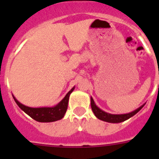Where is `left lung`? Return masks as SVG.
Wrapping results in <instances>:
<instances>
[{"label": "left lung", "instance_id": "left-lung-1", "mask_svg": "<svg viewBox=\"0 0 159 159\" xmlns=\"http://www.w3.org/2000/svg\"><path fill=\"white\" fill-rule=\"evenodd\" d=\"M145 105V103L137 108L136 110L130 112V113L127 114H121V115H113V114L107 113L105 112L104 111L101 110L100 108L95 105V102H94L92 97H91V106H92V109L93 113L95 114V116L100 120H102L104 122H107V123H122V122L126 121L127 119H130V117L134 116L135 114L141 110L143 106Z\"/></svg>", "mask_w": 159, "mask_h": 159}]
</instances>
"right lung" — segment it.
Instances as JSON below:
<instances>
[{
    "mask_svg": "<svg viewBox=\"0 0 159 159\" xmlns=\"http://www.w3.org/2000/svg\"><path fill=\"white\" fill-rule=\"evenodd\" d=\"M75 87H73L67 95L64 96V99L54 107H30L25 106L22 104L17 99L13 96V99L16 104L18 105L22 111L27 114L36 121L40 123H51V122L57 121L63 119L65 115L67 109V104L69 100L70 94L74 91Z\"/></svg>",
    "mask_w": 159,
    "mask_h": 159,
    "instance_id": "right-lung-1",
    "label": "right lung"
}]
</instances>
